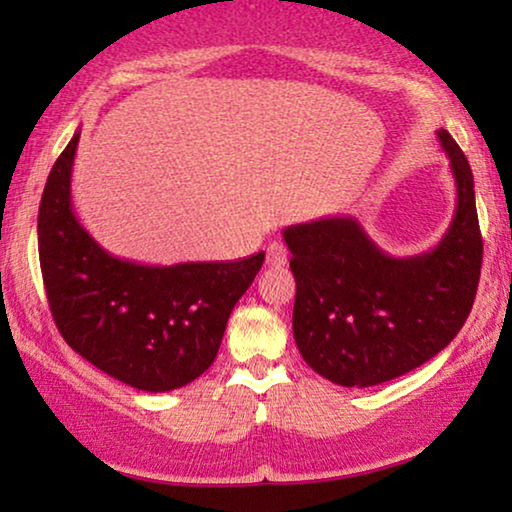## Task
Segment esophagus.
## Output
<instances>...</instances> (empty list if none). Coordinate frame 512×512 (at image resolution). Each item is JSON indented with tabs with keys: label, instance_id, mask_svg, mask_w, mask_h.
Segmentation results:
<instances>
[{
	"label": "esophagus",
	"instance_id": "1",
	"mask_svg": "<svg viewBox=\"0 0 512 512\" xmlns=\"http://www.w3.org/2000/svg\"><path fill=\"white\" fill-rule=\"evenodd\" d=\"M265 263L270 265V268H282V265L289 263V251L282 242H272L268 251H265Z\"/></svg>",
	"mask_w": 512,
	"mask_h": 512
}]
</instances>
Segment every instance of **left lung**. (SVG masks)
I'll use <instances>...</instances> for the list:
<instances>
[{
  "label": "left lung",
  "instance_id": "left-lung-1",
  "mask_svg": "<svg viewBox=\"0 0 512 512\" xmlns=\"http://www.w3.org/2000/svg\"><path fill=\"white\" fill-rule=\"evenodd\" d=\"M457 207L436 247L396 258L352 216L282 230L296 277L293 338L321 377L373 387L433 359L461 331L478 291L482 235L471 165L447 130Z\"/></svg>",
  "mask_w": 512,
  "mask_h": 512
}]
</instances>
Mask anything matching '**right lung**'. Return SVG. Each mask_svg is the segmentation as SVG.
<instances>
[{"mask_svg":"<svg viewBox=\"0 0 512 512\" xmlns=\"http://www.w3.org/2000/svg\"><path fill=\"white\" fill-rule=\"evenodd\" d=\"M81 132L55 160L39 205V263L67 345L114 380L172 391L212 366L237 300L265 261L144 265L111 256L72 209Z\"/></svg>","mask_w":512,"mask_h":512,"instance_id":"1","label":"right lung"}]
</instances>
